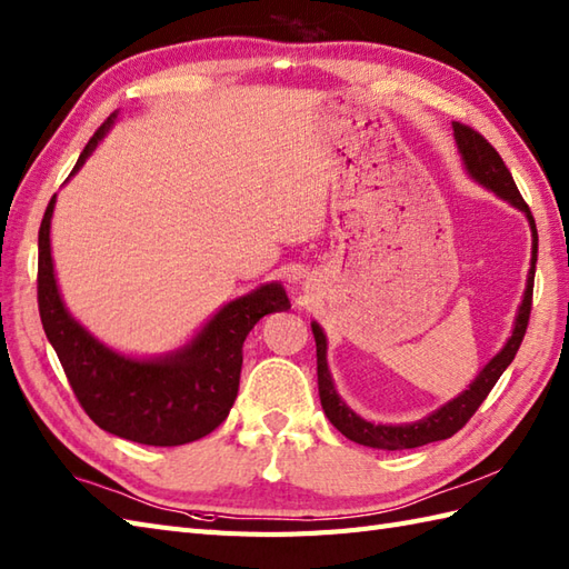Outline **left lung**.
<instances>
[{
  "label": "left lung",
  "mask_w": 569,
  "mask_h": 569,
  "mask_svg": "<svg viewBox=\"0 0 569 569\" xmlns=\"http://www.w3.org/2000/svg\"><path fill=\"white\" fill-rule=\"evenodd\" d=\"M453 136L468 174L478 183H482L485 189L495 191L499 198H505V201H509L513 208H519L521 213H526L528 224H531V237H533L531 269H528L523 300L517 312V322H513V332L507 339L505 349H501L495 359L482 368L478 378L470 382L468 390H463L458 398L436 409V412H431L429 417L415 421V425H398V427L371 425V421L361 419L353 409H349L347 402H341V398L335 390L332 373H329V366H327V337L322 332V327L312 322V335L317 345V388H320V402L327 419L332 421V425L347 436V439L361 446L382 448V451H405V448L443 441V439H451L456 431L463 429L468 425V419L478 412V407L485 402L487 395H490L499 376L505 373L507 366L513 361V356H517L526 335L528 317H531L533 273H536V261H538V232H536V220L531 216V208H528L521 198L505 160H501L499 152L478 133V130H472L470 126H463V123H453Z\"/></svg>",
  "instance_id": "8db88e82"
}]
</instances>
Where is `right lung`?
Here are the masks:
<instances>
[{
  "instance_id": "obj_1",
  "label": "right lung",
  "mask_w": 569,
  "mask_h": 569,
  "mask_svg": "<svg viewBox=\"0 0 569 569\" xmlns=\"http://www.w3.org/2000/svg\"><path fill=\"white\" fill-rule=\"evenodd\" d=\"M111 113L72 169L87 162L116 121ZM70 174V177H72ZM50 198L38 230V312L74 390L97 427L144 446H181L218 429L234 405L242 345L263 315L288 310L281 283H263L222 306L189 345L160 359H133L91 337L64 308L50 257Z\"/></svg>"
}]
</instances>
